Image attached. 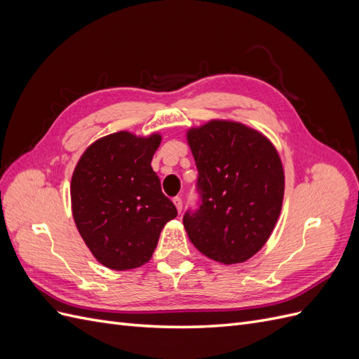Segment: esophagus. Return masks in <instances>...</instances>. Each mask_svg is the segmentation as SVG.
<instances>
[{"instance_id":"esophagus-1","label":"esophagus","mask_w":359,"mask_h":359,"mask_svg":"<svg viewBox=\"0 0 359 359\" xmlns=\"http://www.w3.org/2000/svg\"><path fill=\"white\" fill-rule=\"evenodd\" d=\"M172 201H173V203H175V206H177V211L181 212L182 211V199L177 196V198H173Z\"/></svg>"}]
</instances>
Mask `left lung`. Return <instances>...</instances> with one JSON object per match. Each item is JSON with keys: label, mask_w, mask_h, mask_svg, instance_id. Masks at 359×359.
I'll list each match as a JSON object with an SVG mask.
<instances>
[{"label": "left lung", "mask_w": 359, "mask_h": 359, "mask_svg": "<svg viewBox=\"0 0 359 359\" xmlns=\"http://www.w3.org/2000/svg\"><path fill=\"white\" fill-rule=\"evenodd\" d=\"M199 170L201 210L184 215L189 240L223 265L243 264L273 233L285 196V169L274 144L232 119H210L186 133Z\"/></svg>", "instance_id": "8db88e82"}]
</instances>
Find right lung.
I'll list each match as a JSON object with an SVG mask.
<instances>
[{"label":"right lung","instance_id":"1","mask_svg":"<svg viewBox=\"0 0 359 359\" xmlns=\"http://www.w3.org/2000/svg\"><path fill=\"white\" fill-rule=\"evenodd\" d=\"M161 139L158 132L137 136L121 130L94 140L76 163L70 182L73 219L86 247L106 268L145 265L161 229L177 217L151 168Z\"/></svg>","mask_w":359,"mask_h":359}]
</instances>
